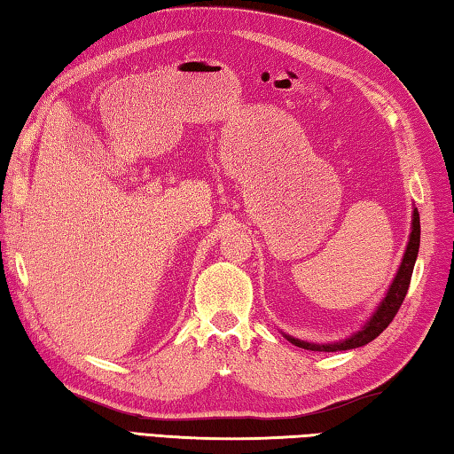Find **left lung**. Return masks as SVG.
I'll use <instances>...</instances> for the list:
<instances>
[{"mask_svg":"<svg viewBox=\"0 0 454 454\" xmlns=\"http://www.w3.org/2000/svg\"><path fill=\"white\" fill-rule=\"evenodd\" d=\"M419 244H421V222H419V212L413 208V222H411V236H409V244L405 255H403V262L397 270V276H395L393 284L389 287V292L383 298V301L379 303L373 316L369 317L367 324L349 335L348 340L341 341H333V343H309V341H301L295 340L292 335H286L287 341H292L294 345L303 349H311V351H345V349H356L365 345L369 341H373L379 333H383V329L391 324L393 317L397 316V311L401 308L403 300H405L409 284H411V276H413V268H415V260L419 254Z\"/></svg>","mask_w":454,"mask_h":454,"instance_id":"1","label":"left lung"}]
</instances>
